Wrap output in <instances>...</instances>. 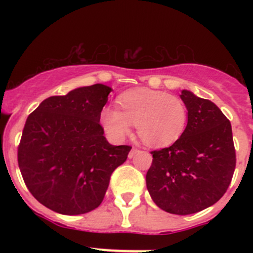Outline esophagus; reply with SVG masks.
Segmentation results:
<instances>
[{"label": "esophagus", "mask_w": 253, "mask_h": 253, "mask_svg": "<svg viewBox=\"0 0 253 253\" xmlns=\"http://www.w3.org/2000/svg\"><path fill=\"white\" fill-rule=\"evenodd\" d=\"M137 153H138V149H137V148H132L131 152L128 153V158H129V159H132V158H133L134 155L137 154Z\"/></svg>", "instance_id": "obj_1"}]
</instances>
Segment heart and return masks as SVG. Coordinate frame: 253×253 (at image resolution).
I'll return each instance as SVG.
<instances>
[{
  "label": "heart",
  "mask_w": 253,
  "mask_h": 253,
  "mask_svg": "<svg viewBox=\"0 0 253 253\" xmlns=\"http://www.w3.org/2000/svg\"><path fill=\"white\" fill-rule=\"evenodd\" d=\"M120 111L106 106L100 112V125L114 141L128 134L131 124L150 147H163L177 141L187 122V108L178 96L154 89H134L116 100Z\"/></svg>",
  "instance_id": "heart-1"
}]
</instances>
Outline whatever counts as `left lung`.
<instances>
[{
	"label": "left lung",
	"instance_id": "left-lung-1",
	"mask_svg": "<svg viewBox=\"0 0 253 253\" xmlns=\"http://www.w3.org/2000/svg\"><path fill=\"white\" fill-rule=\"evenodd\" d=\"M180 98L187 108V126L174 144L153 150L145 181L159 208L187 215L223 197L233 178L236 155L231 124L220 109L190 90L181 91Z\"/></svg>",
	"mask_w": 253,
	"mask_h": 253
}]
</instances>
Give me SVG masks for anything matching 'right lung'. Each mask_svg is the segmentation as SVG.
Segmentation results:
<instances>
[{
  "mask_svg": "<svg viewBox=\"0 0 253 253\" xmlns=\"http://www.w3.org/2000/svg\"><path fill=\"white\" fill-rule=\"evenodd\" d=\"M112 89L94 84L45 99L28 116L18 165L33 196L53 211L78 215L98 208L129 145L104 137L100 112Z\"/></svg>",
  "mask_w": 253,
  "mask_h": 253,
  "instance_id": "obj_1",
  "label": "right lung"
}]
</instances>
